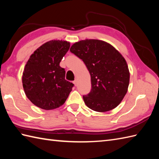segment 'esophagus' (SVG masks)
I'll return each mask as SVG.
<instances>
[{
	"mask_svg": "<svg viewBox=\"0 0 159 159\" xmlns=\"http://www.w3.org/2000/svg\"><path fill=\"white\" fill-rule=\"evenodd\" d=\"M73 83L74 84V85H75V86H76L77 85V80H74V81H73Z\"/></svg>",
	"mask_w": 159,
	"mask_h": 159,
	"instance_id": "34e87169",
	"label": "esophagus"
}]
</instances>
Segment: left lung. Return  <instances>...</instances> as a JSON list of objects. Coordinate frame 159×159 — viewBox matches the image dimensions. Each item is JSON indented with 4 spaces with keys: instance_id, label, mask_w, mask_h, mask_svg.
Returning a JSON list of instances; mask_svg holds the SVG:
<instances>
[{
    "instance_id": "1",
    "label": "left lung",
    "mask_w": 159,
    "mask_h": 159,
    "mask_svg": "<svg viewBox=\"0 0 159 159\" xmlns=\"http://www.w3.org/2000/svg\"><path fill=\"white\" fill-rule=\"evenodd\" d=\"M70 52L83 60L92 89L83 100L89 109L106 112L119 105L128 91L130 72L126 60L110 43L98 39L74 43Z\"/></svg>"
}]
</instances>
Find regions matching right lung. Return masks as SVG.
Segmentation results:
<instances>
[{
    "label": "right lung",
    "instance_id": "1",
    "mask_svg": "<svg viewBox=\"0 0 159 159\" xmlns=\"http://www.w3.org/2000/svg\"><path fill=\"white\" fill-rule=\"evenodd\" d=\"M70 43L51 40L43 43L30 57L22 74L26 97L35 106L52 110L65 103L74 84L65 79V69L60 67Z\"/></svg>",
    "mask_w": 159,
    "mask_h": 159
}]
</instances>
